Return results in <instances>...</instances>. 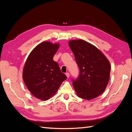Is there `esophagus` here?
<instances>
[{
	"instance_id": "34e87169",
	"label": "esophagus",
	"mask_w": 132,
	"mask_h": 132,
	"mask_svg": "<svg viewBox=\"0 0 132 132\" xmlns=\"http://www.w3.org/2000/svg\"><path fill=\"white\" fill-rule=\"evenodd\" d=\"M65 75H66L67 77L68 78H69V77H70V74H69V73H65Z\"/></svg>"
}]
</instances>
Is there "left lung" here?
<instances>
[{
    "mask_svg": "<svg viewBox=\"0 0 132 132\" xmlns=\"http://www.w3.org/2000/svg\"><path fill=\"white\" fill-rule=\"evenodd\" d=\"M69 46L80 70L78 78L72 79L78 96L87 100L97 97L109 82L110 62L97 48L84 40L70 41Z\"/></svg>",
    "mask_w": 132,
    "mask_h": 132,
    "instance_id": "8db88e82",
    "label": "left lung"
}]
</instances>
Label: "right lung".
<instances>
[{
  "mask_svg": "<svg viewBox=\"0 0 132 132\" xmlns=\"http://www.w3.org/2000/svg\"><path fill=\"white\" fill-rule=\"evenodd\" d=\"M59 47L58 43H41L31 51L23 67L22 78L28 90L41 100L52 97L67 79L58 63L53 61Z\"/></svg>",
  "mask_w": 132,
  "mask_h": 132,
  "instance_id": "1",
  "label": "right lung"
}]
</instances>
